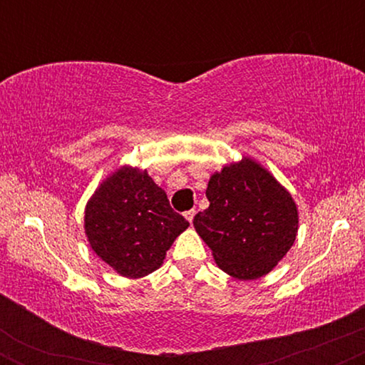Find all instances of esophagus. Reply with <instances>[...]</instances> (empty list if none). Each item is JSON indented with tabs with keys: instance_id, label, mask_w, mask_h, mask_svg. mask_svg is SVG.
Returning <instances> with one entry per match:
<instances>
[{
	"instance_id": "34e87169",
	"label": "esophagus",
	"mask_w": 365,
	"mask_h": 365,
	"mask_svg": "<svg viewBox=\"0 0 365 365\" xmlns=\"http://www.w3.org/2000/svg\"><path fill=\"white\" fill-rule=\"evenodd\" d=\"M187 217V221L188 223H192V221H194V216H195V209H190V211H185V215H183Z\"/></svg>"
}]
</instances>
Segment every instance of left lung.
Here are the masks:
<instances>
[{
  "mask_svg": "<svg viewBox=\"0 0 365 365\" xmlns=\"http://www.w3.org/2000/svg\"><path fill=\"white\" fill-rule=\"evenodd\" d=\"M206 197L209 207L195 215V232L233 278L267 274L295 242L299 212L292 195L252 159L212 175Z\"/></svg>",
  "mask_w": 365,
  "mask_h": 365,
  "instance_id": "left-lung-1",
  "label": "left lung"
}]
</instances>
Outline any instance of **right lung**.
I'll use <instances>...</instances> for the list:
<instances>
[{
  "mask_svg": "<svg viewBox=\"0 0 365 365\" xmlns=\"http://www.w3.org/2000/svg\"><path fill=\"white\" fill-rule=\"evenodd\" d=\"M187 226L148 171L127 166L104 180L86 207L92 250L127 278L156 271Z\"/></svg>",
  "mask_w": 365,
  "mask_h": 365,
  "instance_id": "1",
  "label": "right lung"
}]
</instances>
